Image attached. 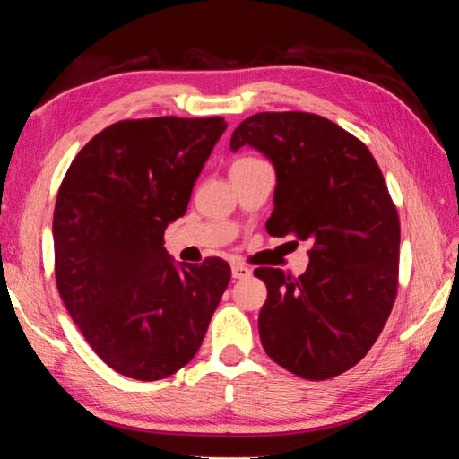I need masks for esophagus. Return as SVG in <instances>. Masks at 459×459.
I'll return each mask as SVG.
<instances>
[{"mask_svg": "<svg viewBox=\"0 0 459 459\" xmlns=\"http://www.w3.org/2000/svg\"><path fill=\"white\" fill-rule=\"evenodd\" d=\"M251 273L253 271L247 265H243V263H235V265H232V277L235 279H247V277H251Z\"/></svg>", "mask_w": 459, "mask_h": 459, "instance_id": "obj_1", "label": "esophagus"}]
</instances>
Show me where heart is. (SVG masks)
Listing matches in <instances>:
<instances>
[{
	"mask_svg": "<svg viewBox=\"0 0 459 459\" xmlns=\"http://www.w3.org/2000/svg\"><path fill=\"white\" fill-rule=\"evenodd\" d=\"M251 160H255V158H240V160H237V161H251Z\"/></svg>",
	"mask_w": 459,
	"mask_h": 459,
	"instance_id": "obj_1",
	"label": "heart"
}]
</instances>
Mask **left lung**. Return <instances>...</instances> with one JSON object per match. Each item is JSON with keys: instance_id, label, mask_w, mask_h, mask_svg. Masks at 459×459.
Here are the masks:
<instances>
[{"instance_id": "8db88e82", "label": "left lung", "mask_w": 459, "mask_h": 459, "mask_svg": "<svg viewBox=\"0 0 459 459\" xmlns=\"http://www.w3.org/2000/svg\"><path fill=\"white\" fill-rule=\"evenodd\" d=\"M243 145L275 166L269 235L309 243L304 275L255 269L267 285L261 344L301 378L338 377L367 356L397 298V206L368 147L320 115H251L230 137L232 152Z\"/></svg>"}]
</instances>
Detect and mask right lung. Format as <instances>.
Returning <instances> with one entry per match:
<instances>
[{"label":"right lung","instance_id":"add662e5","mask_svg":"<svg viewBox=\"0 0 459 459\" xmlns=\"http://www.w3.org/2000/svg\"><path fill=\"white\" fill-rule=\"evenodd\" d=\"M222 117L126 119L76 153L54 208V273L92 351L135 380L186 367L230 281L219 257L176 265L164 247Z\"/></svg>","mask_w":459,"mask_h":459}]
</instances>
